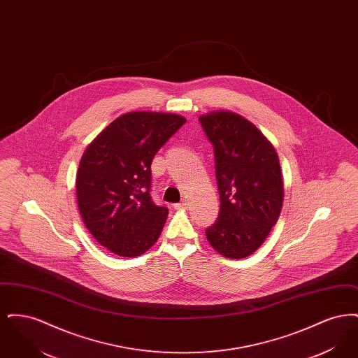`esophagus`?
Instances as JSON below:
<instances>
[{
  "instance_id": "34e87169",
  "label": "esophagus",
  "mask_w": 358,
  "mask_h": 358,
  "mask_svg": "<svg viewBox=\"0 0 358 358\" xmlns=\"http://www.w3.org/2000/svg\"><path fill=\"white\" fill-rule=\"evenodd\" d=\"M174 206V209H177V210H181V209H185L187 206V201H181V203H177V204L173 205Z\"/></svg>"
}]
</instances>
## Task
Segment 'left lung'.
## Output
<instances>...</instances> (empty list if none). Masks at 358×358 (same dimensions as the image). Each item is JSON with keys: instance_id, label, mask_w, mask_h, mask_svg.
<instances>
[{"instance_id": "obj_1", "label": "left lung", "mask_w": 358, "mask_h": 358, "mask_svg": "<svg viewBox=\"0 0 358 358\" xmlns=\"http://www.w3.org/2000/svg\"><path fill=\"white\" fill-rule=\"evenodd\" d=\"M199 120L215 149L222 203L217 222L205 235L220 255L247 257L264 243L282 212L278 154L255 124L236 113L217 110Z\"/></svg>"}]
</instances>
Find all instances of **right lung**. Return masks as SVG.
<instances>
[{"mask_svg":"<svg viewBox=\"0 0 358 358\" xmlns=\"http://www.w3.org/2000/svg\"><path fill=\"white\" fill-rule=\"evenodd\" d=\"M187 120L133 111L113 120L85 148L76 174V199L94 238L123 257L145 254L158 240L168 208L150 197L152 162Z\"/></svg>","mask_w":358,"mask_h":358,"instance_id":"add662e5","label":"right lung"}]
</instances>
